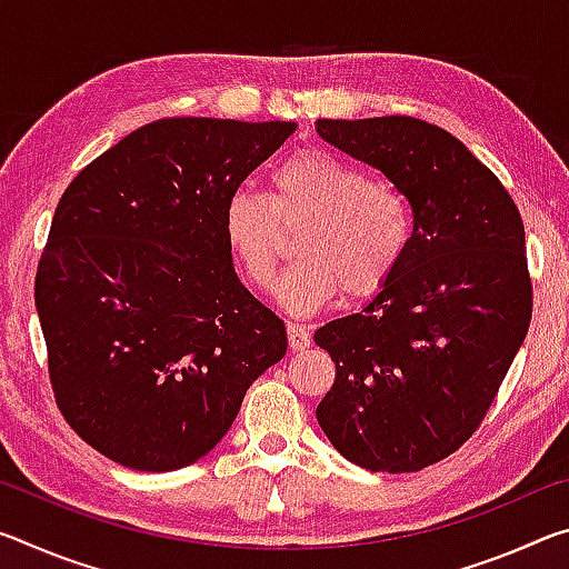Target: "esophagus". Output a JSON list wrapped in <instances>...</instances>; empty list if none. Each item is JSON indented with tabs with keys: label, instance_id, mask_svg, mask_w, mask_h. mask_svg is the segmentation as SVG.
Returning a JSON list of instances; mask_svg holds the SVG:
<instances>
[{
	"label": "esophagus",
	"instance_id": "1",
	"mask_svg": "<svg viewBox=\"0 0 569 569\" xmlns=\"http://www.w3.org/2000/svg\"><path fill=\"white\" fill-rule=\"evenodd\" d=\"M288 346H291L293 351H303L311 346V333H308L301 323H288Z\"/></svg>",
	"mask_w": 569,
	"mask_h": 569
}]
</instances>
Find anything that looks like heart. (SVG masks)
Segmentation results:
<instances>
[{"instance_id":"b5f03b06","label":"heart","mask_w":569,"mask_h":569,"mask_svg":"<svg viewBox=\"0 0 569 569\" xmlns=\"http://www.w3.org/2000/svg\"><path fill=\"white\" fill-rule=\"evenodd\" d=\"M281 223H306L298 261L278 283L296 316L321 311L336 296H371L397 271L411 240L407 198L369 172L319 148L293 152L271 172V196L238 188L223 206V238L258 291H271Z\"/></svg>"}]
</instances>
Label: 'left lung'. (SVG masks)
<instances>
[{
  "label": "left lung",
  "instance_id": "1",
  "mask_svg": "<svg viewBox=\"0 0 569 569\" xmlns=\"http://www.w3.org/2000/svg\"><path fill=\"white\" fill-rule=\"evenodd\" d=\"M316 132L381 170L413 213L381 291L313 333L336 363L316 419L353 465L419 471L475 435L525 341L522 218L495 172L437 124L389 114L319 120Z\"/></svg>",
  "mask_w": 569,
  "mask_h": 569
}]
</instances>
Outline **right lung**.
<instances>
[{"label": "right lung", "mask_w": 569, "mask_h": 569, "mask_svg": "<svg viewBox=\"0 0 569 569\" xmlns=\"http://www.w3.org/2000/svg\"><path fill=\"white\" fill-rule=\"evenodd\" d=\"M296 122L166 118L94 158L60 198L34 278L67 423L138 471L206 457L286 326L240 283L223 206Z\"/></svg>", "instance_id": "1"}]
</instances>
